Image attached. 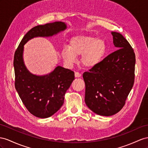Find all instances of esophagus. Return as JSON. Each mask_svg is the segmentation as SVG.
I'll return each instance as SVG.
<instances>
[{"label": "esophagus", "mask_w": 148, "mask_h": 148, "mask_svg": "<svg viewBox=\"0 0 148 148\" xmlns=\"http://www.w3.org/2000/svg\"><path fill=\"white\" fill-rule=\"evenodd\" d=\"M81 76V74H80L79 72H75V77H79Z\"/></svg>", "instance_id": "1"}]
</instances>
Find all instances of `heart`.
Here are the masks:
<instances>
[{
	"label": "heart",
	"mask_w": 148,
	"mask_h": 148,
	"mask_svg": "<svg viewBox=\"0 0 148 148\" xmlns=\"http://www.w3.org/2000/svg\"><path fill=\"white\" fill-rule=\"evenodd\" d=\"M106 44L102 39L79 35L72 38L69 47L65 45L62 49V57L68 65L76 62L77 57L82 56L81 62L86 67H93L99 63L106 52Z\"/></svg>",
	"instance_id": "1"
}]
</instances>
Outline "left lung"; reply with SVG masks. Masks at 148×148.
<instances>
[{"label":"left lung","mask_w":148,"mask_h":148,"mask_svg":"<svg viewBox=\"0 0 148 148\" xmlns=\"http://www.w3.org/2000/svg\"><path fill=\"white\" fill-rule=\"evenodd\" d=\"M118 49L84 72L85 102L97 114L109 116L121 111L134 85L136 56L122 34L112 32Z\"/></svg>","instance_id":"obj_1"}]
</instances>
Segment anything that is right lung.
Wrapping results in <instances>:
<instances>
[{
	"label": "right lung",
	"mask_w": 148,
	"mask_h": 148,
	"mask_svg": "<svg viewBox=\"0 0 148 148\" xmlns=\"http://www.w3.org/2000/svg\"><path fill=\"white\" fill-rule=\"evenodd\" d=\"M66 29V25L62 22L37 25L24 36L15 52V87L28 111L39 118L52 116L62 106L66 90L74 79V73L58 66L44 76L31 74L22 58L24 45L34 37L52 36Z\"/></svg>",
	"instance_id": "obj_1"
}]
</instances>
